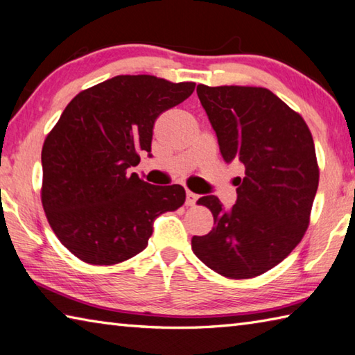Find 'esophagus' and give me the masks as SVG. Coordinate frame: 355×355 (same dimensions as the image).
Instances as JSON below:
<instances>
[{
	"label": "esophagus",
	"instance_id": "34e87169",
	"mask_svg": "<svg viewBox=\"0 0 355 355\" xmlns=\"http://www.w3.org/2000/svg\"><path fill=\"white\" fill-rule=\"evenodd\" d=\"M197 200H198V196L194 194V192H191V191L186 192V205L194 206L197 203Z\"/></svg>",
	"mask_w": 355,
	"mask_h": 355
}]
</instances>
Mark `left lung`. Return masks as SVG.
<instances>
[{
	"instance_id": "left-lung-1",
	"label": "left lung",
	"mask_w": 355,
	"mask_h": 355,
	"mask_svg": "<svg viewBox=\"0 0 355 355\" xmlns=\"http://www.w3.org/2000/svg\"><path fill=\"white\" fill-rule=\"evenodd\" d=\"M227 163L245 166L237 200L225 211L216 196L198 198L212 212L208 234L192 237V251L216 273L248 279L292 253L311 222L320 169L312 133L300 113L267 88L197 87Z\"/></svg>"
}]
</instances>
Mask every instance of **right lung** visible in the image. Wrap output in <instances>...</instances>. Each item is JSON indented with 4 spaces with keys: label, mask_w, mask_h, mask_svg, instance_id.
Returning a JSON list of instances; mask_svg holds the SVG:
<instances>
[{
    "label": "right lung",
    "mask_w": 355,
    "mask_h": 355,
    "mask_svg": "<svg viewBox=\"0 0 355 355\" xmlns=\"http://www.w3.org/2000/svg\"><path fill=\"white\" fill-rule=\"evenodd\" d=\"M194 82L116 76L69 102L42 149V203L59 241L80 261L114 266L141 253L153 220L184 203L183 186L146 183L130 167L149 152L158 116Z\"/></svg>",
    "instance_id": "obj_1"
}]
</instances>
